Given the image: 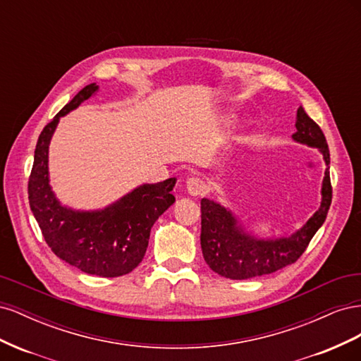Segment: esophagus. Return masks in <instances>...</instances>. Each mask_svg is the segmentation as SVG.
Returning a JSON list of instances; mask_svg holds the SVG:
<instances>
[{"label": "esophagus", "instance_id": "1", "mask_svg": "<svg viewBox=\"0 0 361 361\" xmlns=\"http://www.w3.org/2000/svg\"><path fill=\"white\" fill-rule=\"evenodd\" d=\"M187 190L191 195H203L207 192V185L203 179L192 176L187 180Z\"/></svg>", "mask_w": 361, "mask_h": 361}]
</instances>
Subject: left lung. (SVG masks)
Segmentation results:
<instances>
[{"label":"left lung","instance_id":"8db88e82","mask_svg":"<svg viewBox=\"0 0 361 361\" xmlns=\"http://www.w3.org/2000/svg\"><path fill=\"white\" fill-rule=\"evenodd\" d=\"M295 126L297 133L292 138L310 147H318L326 164L321 207L298 232L289 238L256 239L238 226L231 211L212 200L202 199L200 244L206 264L216 274L232 280H245L271 274L295 264L324 224L333 197L329 145L319 125L313 122L302 106L297 111Z\"/></svg>","mask_w":361,"mask_h":361}]
</instances>
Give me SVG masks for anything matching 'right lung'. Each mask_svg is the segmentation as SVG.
<instances>
[{"label":"right lung","instance_id":"1","mask_svg":"<svg viewBox=\"0 0 361 361\" xmlns=\"http://www.w3.org/2000/svg\"><path fill=\"white\" fill-rule=\"evenodd\" d=\"M96 90V84L85 85L43 128L28 180V200L54 255L87 274L118 277L143 260L152 226L174 203L171 191L176 179L141 185L102 211L82 212L60 204L49 187V141L60 117L75 110Z\"/></svg>","mask_w":361,"mask_h":361}]
</instances>
